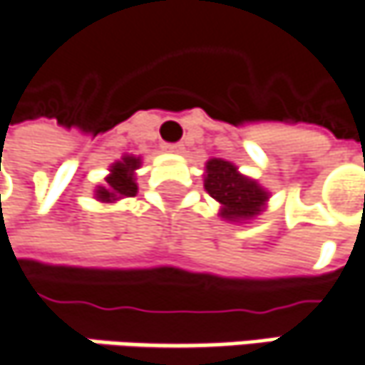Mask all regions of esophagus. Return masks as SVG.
<instances>
[{"label": "esophagus", "instance_id": "1", "mask_svg": "<svg viewBox=\"0 0 365 365\" xmlns=\"http://www.w3.org/2000/svg\"><path fill=\"white\" fill-rule=\"evenodd\" d=\"M166 149L172 151V153H182V149H185V147H182L180 143H168L166 145Z\"/></svg>", "mask_w": 365, "mask_h": 365}]
</instances>
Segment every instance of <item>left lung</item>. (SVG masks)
<instances>
[{"label":"left lung","mask_w":365,"mask_h":365,"mask_svg":"<svg viewBox=\"0 0 365 365\" xmlns=\"http://www.w3.org/2000/svg\"><path fill=\"white\" fill-rule=\"evenodd\" d=\"M203 187L220 203L218 216L237 224L259 216L270 199L268 189H264L255 178L239 172L232 162L222 158H212L205 162Z\"/></svg>","instance_id":"left-lung-1"}]
</instances>
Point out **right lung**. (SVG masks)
<instances>
[{
	"instance_id": "right-lung-1",
	"label": "right lung",
	"mask_w": 365,
	"mask_h": 365,
	"mask_svg": "<svg viewBox=\"0 0 365 365\" xmlns=\"http://www.w3.org/2000/svg\"><path fill=\"white\" fill-rule=\"evenodd\" d=\"M141 168V158L137 155H122V160L110 166V174L106 176L103 185L95 187V199L101 203H116L124 197H135L137 187V170Z\"/></svg>"
}]
</instances>
